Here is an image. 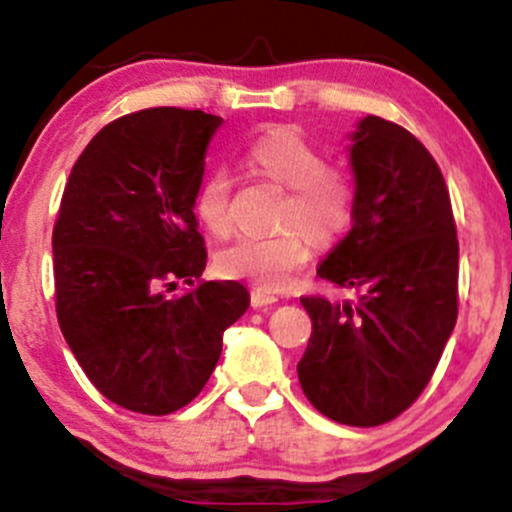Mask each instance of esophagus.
I'll use <instances>...</instances> for the list:
<instances>
[{
  "instance_id": "obj_1",
  "label": "esophagus",
  "mask_w": 512,
  "mask_h": 512,
  "mask_svg": "<svg viewBox=\"0 0 512 512\" xmlns=\"http://www.w3.org/2000/svg\"><path fill=\"white\" fill-rule=\"evenodd\" d=\"M278 298L276 295H271L268 290H251V307H256V310H261V307H268V305H276Z\"/></svg>"
}]
</instances>
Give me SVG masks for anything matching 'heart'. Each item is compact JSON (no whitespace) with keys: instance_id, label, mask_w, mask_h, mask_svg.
Wrapping results in <instances>:
<instances>
[{"instance_id":"heart-1","label":"heart","mask_w":512,"mask_h":512,"mask_svg":"<svg viewBox=\"0 0 512 512\" xmlns=\"http://www.w3.org/2000/svg\"><path fill=\"white\" fill-rule=\"evenodd\" d=\"M244 166L258 178L288 188L278 212V224L285 229L241 236L222 251L219 268L258 288L280 290L310 261L312 244L332 246L349 232L356 185L346 170L329 166L320 148L290 126H273L258 134L246 146ZM192 207L207 232H232V185L222 170H214L197 185Z\"/></svg>"}]
</instances>
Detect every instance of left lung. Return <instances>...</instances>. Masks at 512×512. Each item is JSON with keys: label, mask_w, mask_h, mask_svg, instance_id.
Segmentation results:
<instances>
[{"label": "left lung", "mask_w": 512, "mask_h": 512, "mask_svg": "<svg viewBox=\"0 0 512 512\" xmlns=\"http://www.w3.org/2000/svg\"><path fill=\"white\" fill-rule=\"evenodd\" d=\"M356 212L317 276L359 300L302 295L312 337L298 364L329 420L376 427L420 398L459 315V239L437 161L408 129L359 122L351 146Z\"/></svg>", "instance_id": "obj_1"}]
</instances>
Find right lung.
Here are the masks:
<instances>
[{"label": "right lung", "mask_w": 512, "mask_h": 512, "mask_svg": "<svg viewBox=\"0 0 512 512\" xmlns=\"http://www.w3.org/2000/svg\"><path fill=\"white\" fill-rule=\"evenodd\" d=\"M222 117L153 107L95 134L65 183L53 227L60 332L107 400L170 415L210 381L222 334L249 307L236 280H202L192 212ZM178 279L191 285L170 296Z\"/></svg>", "instance_id": "add662e5"}]
</instances>
